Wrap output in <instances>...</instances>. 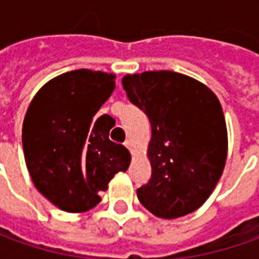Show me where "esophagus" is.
<instances>
[{"label":"esophagus","mask_w":259,"mask_h":259,"mask_svg":"<svg viewBox=\"0 0 259 259\" xmlns=\"http://www.w3.org/2000/svg\"><path fill=\"white\" fill-rule=\"evenodd\" d=\"M124 145L128 148V150H130V151H131V153H133V143H131V140H126V141L124 143Z\"/></svg>","instance_id":"esophagus-1"}]
</instances>
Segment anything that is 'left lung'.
I'll return each mask as SVG.
<instances>
[{"label":"left lung","instance_id":"1","mask_svg":"<svg viewBox=\"0 0 259 259\" xmlns=\"http://www.w3.org/2000/svg\"><path fill=\"white\" fill-rule=\"evenodd\" d=\"M122 86L151 124V179L137 189L138 200L163 219L192 213L213 192L226 161V124L216 95L171 70L126 75Z\"/></svg>","mask_w":259,"mask_h":259}]
</instances>
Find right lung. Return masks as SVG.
<instances>
[{"instance_id":"right-lung-1","label":"right lung","mask_w":259,"mask_h":259,"mask_svg":"<svg viewBox=\"0 0 259 259\" xmlns=\"http://www.w3.org/2000/svg\"><path fill=\"white\" fill-rule=\"evenodd\" d=\"M115 76L88 69L47 82L23 124L25 164L37 190L66 212H86L101 202L109 180L126 171L131 155L109 140L112 118L95 114L115 89Z\"/></svg>"}]
</instances>
